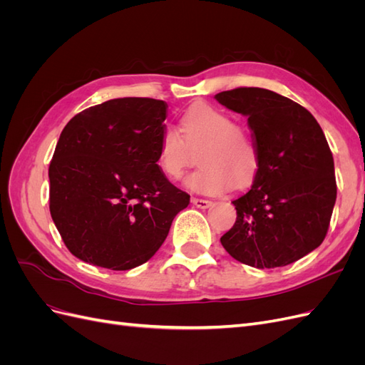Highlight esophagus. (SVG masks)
<instances>
[{
  "label": "esophagus",
  "mask_w": 365,
  "mask_h": 365,
  "mask_svg": "<svg viewBox=\"0 0 365 365\" xmlns=\"http://www.w3.org/2000/svg\"><path fill=\"white\" fill-rule=\"evenodd\" d=\"M192 204L197 208H208L212 205V201L210 200H201V197H192Z\"/></svg>",
  "instance_id": "obj_1"
}]
</instances>
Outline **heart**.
I'll return each instance as SVG.
<instances>
[{
    "mask_svg": "<svg viewBox=\"0 0 365 365\" xmlns=\"http://www.w3.org/2000/svg\"><path fill=\"white\" fill-rule=\"evenodd\" d=\"M180 130L181 135L165 128L157 145V163L169 180L181 178L195 153L201 165L187 176L185 187L196 193L215 196L254 180L259 169L254 140L222 109L196 103L182 114Z\"/></svg>",
    "mask_w": 365,
    "mask_h": 365,
    "instance_id": "heart-1",
    "label": "heart"
}]
</instances>
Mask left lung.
Listing matches in <instances>:
<instances>
[{"label":"left lung","mask_w":365,"mask_h":365,"mask_svg":"<svg viewBox=\"0 0 365 365\" xmlns=\"http://www.w3.org/2000/svg\"><path fill=\"white\" fill-rule=\"evenodd\" d=\"M248 117L259 169L250 192L233 201L237 217L220 244L254 268L286 267L322 245L336 201L334 157L315 117L263 88L215 96Z\"/></svg>","instance_id":"8db88e82"}]
</instances>
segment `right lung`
Masks as SVG:
<instances>
[{"mask_svg": "<svg viewBox=\"0 0 365 365\" xmlns=\"http://www.w3.org/2000/svg\"><path fill=\"white\" fill-rule=\"evenodd\" d=\"M168 103L113 98L74 115L48 168L50 213L77 259L113 271L140 267L190 202L157 164Z\"/></svg>", "mask_w": 365, "mask_h": 365, "instance_id": "1", "label": "right lung"}]
</instances>
